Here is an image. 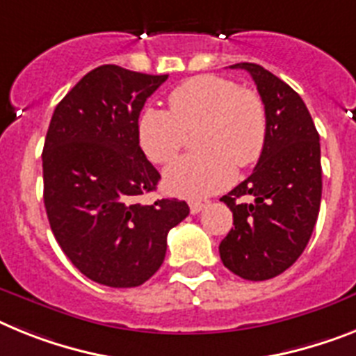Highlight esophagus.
<instances>
[{
    "label": "esophagus",
    "instance_id": "1",
    "mask_svg": "<svg viewBox=\"0 0 356 356\" xmlns=\"http://www.w3.org/2000/svg\"><path fill=\"white\" fill-rule=\"evenodd\" d=\"M202 208H204V202H201V201H192V202H190V211H192L193 215L199 213V211H201Z\"/></svg>",
    "mask_w": 356,
    "mask_h": 356
}]
</instances>
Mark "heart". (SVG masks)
Wrapping results in <instances>:
<instances>
[{
	"label": "heart",
	"mask_w": 356,
	"mask_h": 356,
	"mask_svg": "<svg viewBox=\"0 0 356 356\" xmlns=\"http://www.w3.org/2000/svg\"><path fill=\"white\" fill-rule=\"evenodd\" d=\"M197 134V148L164 173V184L183 197H206L228 186L237 168L259 161L266 145L261 97L228 77L204 74L186 79L170 94V110L150 106L139 119V143L154 163L166 164Z\"/></svg>",
	"instance_id": "b5f03b06"
}]
</instances>
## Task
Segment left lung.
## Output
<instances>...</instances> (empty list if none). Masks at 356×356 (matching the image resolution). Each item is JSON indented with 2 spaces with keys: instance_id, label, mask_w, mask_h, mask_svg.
Here are the masks:
<instances>
[{
  "instance_id": "obj_1",
  "label": "left lung",
  "mask_w": 356,
  "mask_h": 356,
  "mask_svg": "<svg viewBox=\"0 0 356 356\" xmlns=\"http://www.w3.org/2000/svg\"><path fill=\"white\" fill-rule=\"evenodd\" d=\"M250 72L264 103L266 145L255 170L220 201L234 228L219 246L220 261L241 279H273L293 266L315 228L322 197L321 141L300 95L255 63Z\"/></svg>"
}]
</instances>
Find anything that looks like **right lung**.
Segmentation results:
<instances>
[{"label": "right lung", "mask_w": 356, "mask_h": 356, "mask_svg": "<svg viewBox=\"0 0 356 356\" xmlns=\"http://www.w3.org/2000/svg\"><path fill=\"white\" fill-rule=\"evenodd\" d=\"M168 76L118 65L88 72L54 110L43 146V201L63 253L85 277L136 288L159 270L179 199L137 201L159 172L139 146V113Z\"/></svg>", "instance_id": "right-lung-1"}]
</instances>
